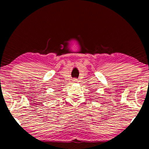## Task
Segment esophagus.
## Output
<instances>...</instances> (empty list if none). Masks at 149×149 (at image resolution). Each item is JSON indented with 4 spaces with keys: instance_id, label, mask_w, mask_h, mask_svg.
<instances>
[{
    "instance_id": "34e87169",
    "label": "esophagus",
    "mask_w": 149,
    "mask_h": 149,
    "mask_svg": "<svg viewBox=\"0 0 149 149\" xmlns=\"http://www.w3.org/2000/svg\"><path fill=\"white\" fill-rule=\"evenodd\" d=\"M74 82H77V80L76 79H74Z\"/></svg>"
}]
</instances>
